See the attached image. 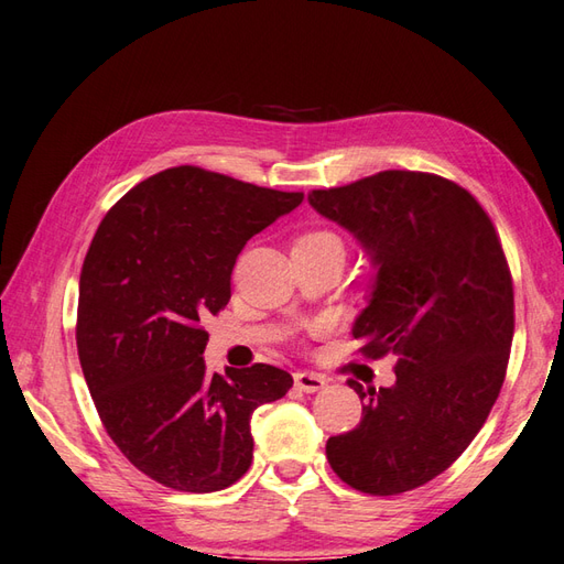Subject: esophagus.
Returning a JSON list of instances; mask_svg holds the SVG:
<instances>
[{"label":"esophagus","instance_id":"34e87169","mask_svg":"<svg viewBox=\"0 0 564 564\" xmlns=\"http://www.w3.org/2000/svg\"><path fill=\"white\" fill-rule=\"evenodd\" d=\"M325 383H328V381L318 377V373H308V371H296L294 373V386L304 393H316V391H321V388H325Z\"/></svg>","mask_w":564,"mask_h":564}]
</instances>
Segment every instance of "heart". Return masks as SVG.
Here are the masks:
<instances>
[{
	"label": "heart",
	"mask_w": 564,
	"mask_h": 564,
	"mask_svg": "<svg viewBox=\"0 0 564 564\" xmlns=\"http://www.w3.org/2000/svg\"><path fill=\"white\" fill-rule=\"evenodd\" d=\"M316 246H337L343 248L340 239L333 231H306L294 241V248H316Z\"/></svg>",
	"instance_id": "heart-1"
}]
</instances>
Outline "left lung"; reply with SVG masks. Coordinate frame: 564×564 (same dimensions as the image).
<instances>
[{"label":"left lung","mask_w":564,"mask_h":564,"mask_svg":"<svg viewBox=\"0 0 564 564\" xmlns=\"http://www.w3.org/2000/svg\"><path fill=\"white\" fill-rule=\"evenodd\" d=\"M379 265L352 335L367 359L398 357L391 388L365 400L352 432L325 444L337 478L391 497L430 482L466 452L502 391L514 284L492 219L466 187L424 171H381L311 191Z\"/></svg>","instance_id":"8db88e82"}]
</instances>
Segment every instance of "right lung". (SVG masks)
Listing matches in <instances>:
<instances>
[{
  "label": "right lung",
  "instance_id": "right-lung-1",
  "mask_svg": "<svg viewBox=\"0 0 564 564\" xmlns=\"http://www.w3.org/2000/svg\"><path fill=\"white\" fill-rule=\"evenodd\" d=\"M302 199L199 166L166 169L106 212L86 250V386L122 456L171 490L217 492L239 480L253 460L250 415L294 383L272 365L209 377L203 318L229 304L250 236Z\"/></svg>",
  "mask_w": 564,
  "mask_h": 564
}]
</instances>
